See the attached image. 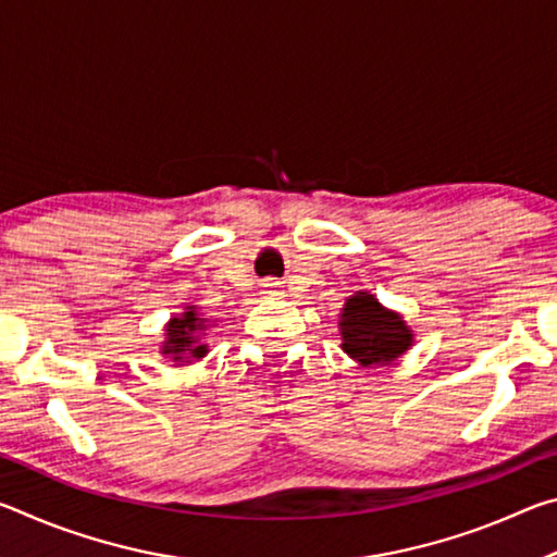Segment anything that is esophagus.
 I'll list each match as a JSON object with an SVG mask.
<instances>
[{
  "instance_id": "34e87169",
  "label": "esophagus",
  "mask_w": 557,
  "mask_h": 557,
  "mask_svg": "<svg viewBox=\"0 0 557 557\" xmlns=\"http://www.w3.org/2000/svg\"><path fill=\"white\" fill-rule=\"evenodd\" d=\"M277 285H280V282H275V280H268L265 282V292H268V295H277Z\"/></svg>"
}]
</instances>
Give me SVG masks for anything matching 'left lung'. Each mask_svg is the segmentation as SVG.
I'll use <instances>...</instances> for the list:
<instances>
[{
	"label": "left lung",
	"mask_w": 557,
	"mask_h": 557,
	"mask_svg": "<svg viewBox=\"0 0 557 557\" xmlns=\"http://www.w3.org/2000/svg\"><path fill=\"white\" fill-rule=\"evenodd\" d=\"M338 334L344 354L358 366H391L414 344V334L405 317L383 307L379 297L366 289H358L344 301Z\"/></svg>",
	"instance_id": "obj_1"
}]
</instances>
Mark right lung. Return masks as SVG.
I'll return each instance as SVG.
<instances>
[{"mask_svg":"<svg viewBox=\"0 0 557 557\" xmlns=\"http://www.w3.org/2000/svg\"><path fill=\"white\" fill-rule=\"evenodd\" d=\"M211 319L203 314L201 307L186 305L182 314H174L164 324V342L159 346V354L172 358L176 366H188L209 354V344L203 336L211 332Z\"/></svg>","mask_w":557,"mask_h":557,"instance_id":"obj_1","label":"right lung"}]
</instances>
